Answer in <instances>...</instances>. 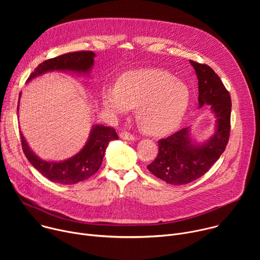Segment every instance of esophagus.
Segmentation results:
<instances>
[{
	"instance_id": "34e87169",
	"label": "esophagus",
	"mask_w": 260,
	"mask_h": 260,
	"mask_svg": "<svg viewBox=\"0 0 260 260\" xmlns=\"http://www.w3.org/2000/svg\"><path fill=\"white\" fill-rule=\"evenodd\" d=\"M119 137H120V139H122V140H128V141L135 140V137H134L131 133H127V132H125V131L121 132V133L119 134Z\"/></svg>"
}]
</instances>
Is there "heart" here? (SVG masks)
Here are the masks:
<instances>
[{"mask_svg": "<svg viewBox=\"0 0 260 260\" xmlns=\"http://www.w3.org/2000/svg\"><path fill=\"white\" fill-rule=\"evenodd\" d=\"M189 103V90L169 72L148 68L124 74L117 87L103 92L104 107L122 115L137 108V121L147 134L160 136L173 131Z\"/></svg>", "mask_w": 260, "mask_h": 260, "instance_id": "1", "label": "heart"}]
</instances>
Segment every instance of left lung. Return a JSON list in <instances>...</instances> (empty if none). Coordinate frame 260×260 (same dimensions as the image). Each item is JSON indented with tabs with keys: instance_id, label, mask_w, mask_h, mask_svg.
<instances>
[{
	"instance_id": "obj_1",
	"label": "left lung",
	"mask_w": 260,
	"mask_h": 260,
	"mask_svg": "<svg viewBox=\"0 0 260 260\" xmlns=\"http://www.w3.org/2000/svg\"><path fill=\"white\" fill-rule=\"evenodd\" d=\"M199 80V106L210 105L216 129L205 143L197 144L184 127L158 143L156 158L147 166L155 177L172 185L188 184L203 175L225 150L231 134L232 100L229 90L208 64L190 60Z\"/></svg>"
}]
</instances>
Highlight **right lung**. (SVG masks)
<instances>
[{
  "mask_svg": "<svg viewBox=\"0 0 260 260\" xmlns=\"http://www.w3.org/2000/svg\"><path fill=\"white\" fill-rule=\"evenodd\" d=\"M94 56L92 51H75L49 58L34 70L27 81L49 71L88 73L93 66ZM20 139L26 158L44 177L55 183L71 185L88 179L99 171L109 142L117 140L118 136L113 127L96 124L92 127L82 150L73 157L59 162L39 158L29 149L22 134H20Z\"/></svg>",
  "mask_w": 260,
  "mask_h": 260,
  "instance_id": "right-lung-1",
  "label": "right lung"
}]
</instances>
